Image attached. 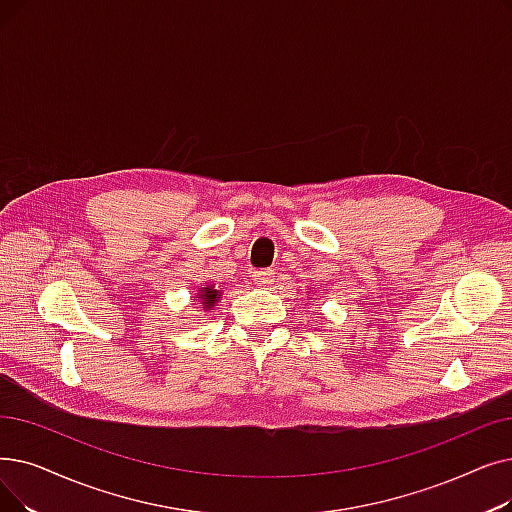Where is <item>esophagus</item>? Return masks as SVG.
<instances>
[{"mask_svg": "<svg viewBox=\"0 0 512 512\" xmlns=\"http://www.w3.org/2000/svg\"><path fill=\"white\" fill-rule=\"evenodd\" d=\"M272 278H274L272 270H259V272H255V276H253V280H255L257 286H268V284H272Z\"/></svg>", "mask_w": 512, "mask_h": 512, "instance_id": "obj_1", "label": "esophagus"}]
</instances>
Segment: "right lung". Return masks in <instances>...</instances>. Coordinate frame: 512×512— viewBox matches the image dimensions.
<instances>
[{"mask_svg":"<svg viewBox=\"0 0 512 512\" xmlns=\"http://www.w3.org/2000/svg\"><path fill=\"white\" fill-rule=\"evenodd\" d=\"M196 299H201L205 309H211L221 299V293H219V288H215V286H203L201 291L196 293Z\"/></svg>","mask_w":512,"mask_h":512,"instance_id":"right-lung-1","label":"right lung"}]
</instances>
